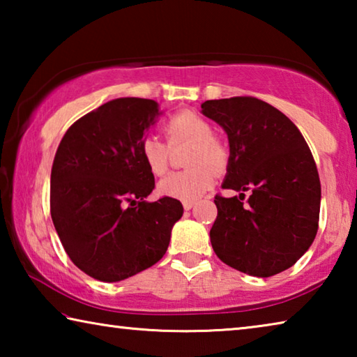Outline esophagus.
Returning a JSON list of instances; mask_svg holds the SVG:
<instances>
[{"label": "esophagus", "mask_w": 357, "mask_h": 357, "mask_svg": "<svg viewBox=\"0 0 357 357\" xmlns=\"http://www.w3.org/2000/svg\"><path fill=\"white\" fill-rule=\"evenodd\" d=\"M183 206H184L185 211H189V209H192V206H193V202H184Z\"/></svg>", "instance_id": "1"}]
</instances>
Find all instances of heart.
<instances>
[{
  "instance_id": "1",
  "label": "heart",
  "mask_w": 357,
  "mask_h": 357,
  "mask_svg": "<svg viewBox=\"0 0 357 357\" xmlns=\"http://www.w3.org/2000/svg\"><path fill=\"white\" fill-rule=\"evenodd\" d=\"M164 132L170 146L190 143L185 155L187 170L173 173L160 181L162 195L181 202H195L214 185L215 174L225 170L228 148L219 137L213 135V128L197 113L184 110L167 121ZM155 137H144L138 144V153L149 173L162 176L170 165V148Z\"/></svg>"
}]
</instances>
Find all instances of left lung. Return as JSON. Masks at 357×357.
<instances>
[{
    "instance_id": "8db88e82",
    "label": "left lung",
    "mask_w": 357,
    "mask_h": 357,
    "mask_svg": "<svg viewBox=\"0 0 357 357\" xmlns=\"http://www.w3.org/2000/svg\"><path fill=\"white\" fill-rule=\"evenodd\" d=\"M203 114L227 132L229 159L209 236L215 255L255 277L282 273L309 250L318 231L321 184L309 144L293 121L252 96L206 100ZM250 191L248 204L242 200Z\"/></svg>"
}]
</instances>
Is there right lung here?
Instances as JSON below:
<instances>
[{"label": "right lung", "instance_id": "add662e5", "mask_svg": "<svg viewBox=\"0 0 357 357\" xmlns=\"http://www.w3.org/2000/svg\"><path fill=\"white\" fill-rule=\"evenodd\" d=\"M159 113L151 99L110 100L77 119L56 149L52 220L72 263L93 279L119 282L155 264L184 213L170 197L144 202L155 183L138 144Z\"/></svg>", "mask_w": 357, "mask_h": 357}]
</instances>
